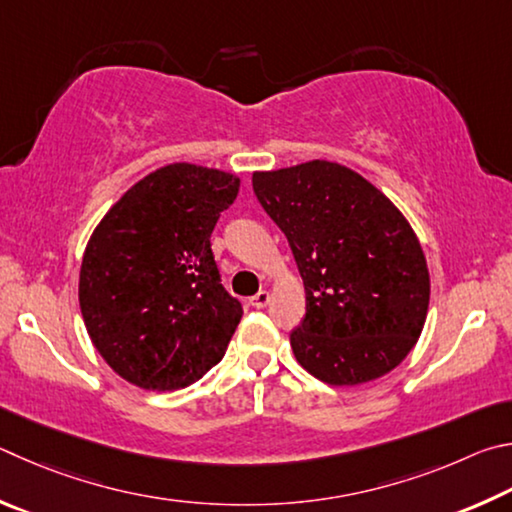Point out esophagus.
Segmentation results:
<instances>
[{
  "mask_svg": "<svg viewBox=\"0 0 512 512\" xmlns=\"http://www.w3.org/2000/svg\"><path fill=\"white\" fill-rule=\"evenodd\" d=\"M270 299H272V294L267 292V290H261L258 294H254V297H251V306L261 310V308L267 306V303H270Z\"/></svg>",
  "mask_w": 512,
  "mask_h": 512,
  "instance_id": "obj_1",
  "label": "esophagus"
}]
</instances>
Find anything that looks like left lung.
<instances>
[{"instance_id":"left-lung-1","label":"left lung","mask_w":512,"mask_h":512,"mask_svg":"<svg viewBox=\"0 0 512 512\" xmlns=\"http://www.w3.org/2000/svg\"><path fill=\"white\" fill-rule=\"evenodd\" d=\"M251 182L306 290V319L290 335L297 362L333 387L396 369L429 308L427 261L405 215L369 179L326 159L256 170Z\"/></svg>"}]
</instances>
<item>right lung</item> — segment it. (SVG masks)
Here are the masks:
<instances>
[{
	"mask_svg": "<svg viewBox=\"0 0 512 512\" xmlns=\"http://www.w3.org/2000/svg\"><path fill=\"white\" fill-rule=\"evenodd\" d=\"M238 191V175L179 161L139 179L96 224L80 265V312L125 382L184 389L224 357L242 306L222 288L211 231Z\"/></svg>",
	"mask_w": 512,
	"mask_h": 512,
	"instance_id": "1",
	"label": "right lung"
}]
</instances>
